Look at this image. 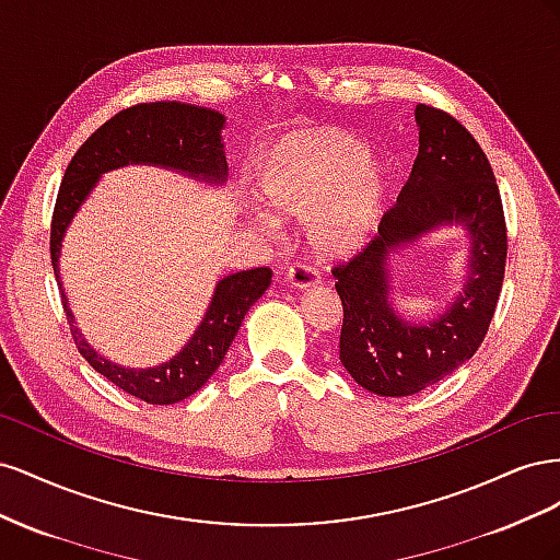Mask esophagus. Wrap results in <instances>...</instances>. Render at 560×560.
<instances>
[{"label":"esophagus","mask_w":560,"mask_h":560,"mask_svg":"<svg viewBox=\"0 0 560 560\" xmlns=\"http://www.w3.org/2000/svg\"><path fill=\"white\" fill-rule=\"evenodd\" d=\"M287 282H290L292 287H296V290H308V287L319 282V276H317V270L311 264H301L299 261V264L290 266V270H287Z\"/></svg>","instance_id":"34e87169"}]
</instances>
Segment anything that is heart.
<instances>
[{"label": "heart", "instance_id": "heart-1", "mask_svg": "<svg viewBox=\"0 0 560 560\" xmlns=\"http://www.w3.org/2000/svg\"><path fill=\"white\" fill-rule=\"evenodd\" d=\"M389 191L387 161L338 128L308 130L280 144L259 179L268 210L303 219L322 257H348L376 231Z\"/></svg>", "mask_w": 560, "mask_h": 560}]
</instances>
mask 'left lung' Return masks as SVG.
<instances>
[{"label":"left lung","instance_id":"obj_1","mask_svg":"<svg viewBox=\"0 0 560 560\" xmlns=\"http://www.w3.org/2000/svg\"><path fill=\"white\" fill-rule=\"evenodd\" d=\"M420 147L411 175L378 233L331 276L343 303L338 358L369 393L409 397L467 362L495 315L506 264V224L498 182L474 135L448 112L418 105ZM442 223L471 233L472 273L466 294L436 320L416 326L388 306L386 254Z\"/></svg>","mask_w":560,"mask_h":560}]
</instances>
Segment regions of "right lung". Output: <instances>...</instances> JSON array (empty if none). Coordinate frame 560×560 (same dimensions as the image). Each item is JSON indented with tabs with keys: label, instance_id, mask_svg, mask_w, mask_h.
<instances>
[{
	"label": "right lung",
	"instance_id": "add662e5",
	"mask_svg": "<svg viewBox=\"0 0 560 560\" xmlns=\"http://www.w3.org/2000/svg\"><path fill=\"white\" fill-rule=\"evenodd\" d=\"M222 126V114L182 103H140L121 109L100 126L79 147L60 182L50 219V264L56 278L65 229L100 175L126 163H156L222 182L229 171L219 135ZM270 278L273 270L268 266L226 276L217 284L210 308L191 341L177 358L151 369H126L100 358L77 331L62 287L60 299L74 343L97 374L132 397L163 406L191 397L208 383L229 352L245 313L268 290Z\"/></svg>",
	"mask_w": 560,
	"mask_h": 560
}]
</instances>
